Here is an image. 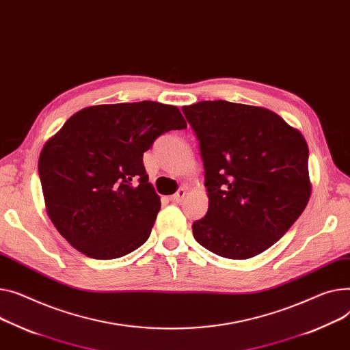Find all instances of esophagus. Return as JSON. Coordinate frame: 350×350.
Here are the masks:
<instances>
[{"instance_id": "obj_1", "label": "esophagus", "mask_w": 350, "mask_h": 350, "mask_svg": "<svg viewBox=\"0 0 350 350\" xmlns=\"http://www.w3.org/2000/svg\"><path fill=\"white\" fill-rule=\"evenodd\" d=\"M185 194H187V193H185V190L184 189H180V190H177V193L176 194H173L172 197H170V201L172 202H181L183 200H184V197H185Z\"/></svg>"}]
</instances>
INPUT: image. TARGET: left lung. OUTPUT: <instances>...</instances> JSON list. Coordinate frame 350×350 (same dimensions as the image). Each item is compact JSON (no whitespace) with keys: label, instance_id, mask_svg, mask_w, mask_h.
Segmentation results:
<instances>
[{"label":"left lung","instance_id":"8db88e82","mask_svg":"<svg viewBox=\"0 0 350 350\" xmlns=\"http://www.w3.org/2000/svg\"><path fill=\"white\" fill-rule=\"evenodd\" d=\"M181 109L200 142L208 193V211L193 224L196 241L226 259L260 254L310 200L304 136L262 107L218 100Z\"/></svg>","mask_w":350,"mask_h":350}]
</instances>
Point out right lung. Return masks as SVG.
Returning a JSON list of instances; mask_svg holds the SVG:
<instances>
[{"label":"right lung","instance_id":"obj_1","mask_svg":"<svg viewBox=\"0 0 350 350\" xmlns=\"http://www.w3.org/2000/svg\"><path fill=\"white\" fill-rule=\"evenodd\" d=\"M185 128L177 107L154 101L75 113L44 145L38 165L46 211L59 234L100 260L142 246L160 209L144 153L160 135Z\"/></svg>","mask_w":350,"mask_h":350}]
</instances>
